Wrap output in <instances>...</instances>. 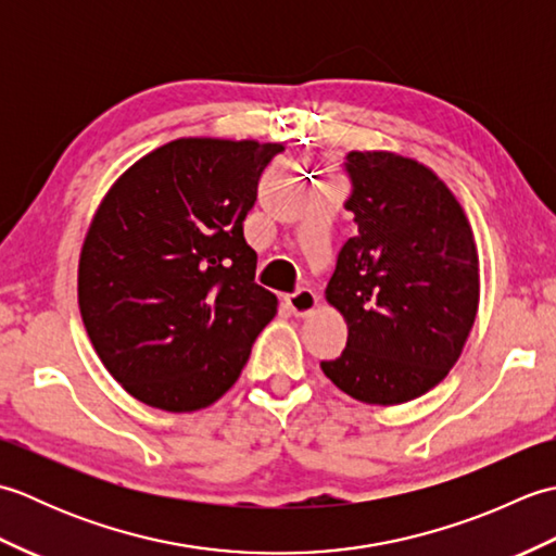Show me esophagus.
<instances>
[{"instance_id": "1", "label": "esophagus", "mask_w": 556, "mask_h": 556, "mask_svg": "<svg viewBox=\"0 0 556 556\" xmlns=\"http://www.w3.org/2000/svg\"><path fill=\"white\" fill-rule=\"evenodd\" d=\"M317 301L320 299H317V293L313 289H299L296 293H289L287 296V305L296 317L311 315L317 308Z\"/></svg>"}]
</instances>
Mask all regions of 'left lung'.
<instances>
[{
  "label": "left lung",
  "mask_w": 556,
  "mask_h": 556,
  "mask_svg": "<svg viewBox=\"0 0 556 556\" xmlns=\"http://www.w3.org/2000/svg\"><path fill=\"white\" fill-rule=\"evenodd\" d=\"M344 167V207L358 229L341 245L325 296L349 339L320 368L363 404H404L444 380L473 329V231L446 184L416 160L353 150Z\"/></svg>",
  "instance_id": "8db88e82"
}]
</instances>
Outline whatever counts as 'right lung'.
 <instances>
[{"label":"right lung","instance_id":"obj_1","mask_svg":"<svg viewBox=\"0 0 556 556\" xmlns=\"http://www.w3.org/2000/svg\"><path fill=\"white\" fill-rule=\"evenodd\" d=\"M281 143L179 138L102 198L78 260V308L110 375L152 408H207L239 380L277 296L243 239Z\"/></svg>","mask_w":556,"mask_h":556}]
</instances>
